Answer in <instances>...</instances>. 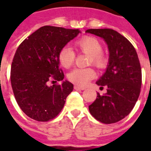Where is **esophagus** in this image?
<instances>
[{
  "label": "esophagus",
  "mask_w": 151,
  "mask_h": 151,
  "mask_svg": "<svg viewBox=\"0 0 151 151\" xmlns=\"http://www.w3.org/2000/svg\"><path fill=\"white\" fill-rule=\"evenodd\" d=\"M74 89H76V90H85V88L80 87V86H78V85H74Z\"/></svg>",
  "instance_id": "34e87169"
}]
</instances>
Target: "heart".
Returning a JSON list of instances; mask_svg holds the SVG:
<instances>
[{
	"mask_svg": "<svg viewBox=\"0 0 151 151\" xmlns=\"http://www.w3.org/2000/svg\"><path fill=\"white\" fill-rule=\"evenodd\" d=\"M78 52L89 55L88 64H92L98 69L106 67L108 59L103 54V46L99 41L94 37L85 36L78 39L74 43ZM76 59L75 52L68 46H64L59 50L58 59L60 65L64 68H70ZM96 73L92 68H76L71 70L67 75L71 83L78 86H85L90 81L95 78Z\"/></svg>",
	"mask_w": 151,
	"mask_h": 151,
	"instance_id": "1",
	"label": "heart"
}]
</instances>
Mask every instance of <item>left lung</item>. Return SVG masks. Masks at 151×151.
Masks as SVG:
<instances>
[{
  "mask_svg": "<svg viewBox=\"0 0 151 151\" xmlns=\"http://www.w3.org/2000/svg\"><path fill=\"white\" fill-rule=\"evenodd\" d=\"M86 33L103 37L110 52L106 73L96 82L106 87L105 95L97 93L88 106L90 114L103 124L119 122L129 114L138 99L142 71L138 55L131 42L111 29H89Z\"/></svg>",
  "mask_w": 151,
  "mask_h": 151,
  "instance_id": "left-lung-1",
  "label": "left lung"
}]
</instances>
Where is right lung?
Wrapping results in <instances>:
<instances>
[{
    "label": "right lung",
    "instance_id": "obj_1",
    "mask_svg": "<svg viewBox=\"0 0 151 151\" xmlns=\"http://www.w3.org/2000/svg\"><path fill=\"white\" fill-rule=\"evenodd\" d=\"M80 33L78 29L45 26L18 47L11 66V84L15 100L29 117L48 122L61 112L73 84L63 80L59 67V50ZM49 82H55L48 86Z\"/></svg>",
    "mask_w": 151,
    "mask_h": 151
}]
</instances>
